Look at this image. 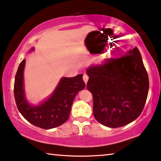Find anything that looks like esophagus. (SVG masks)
I'll return each mask as SVG.
<instances>
[{
  "label": "esophagus",
  "mask_w": 161,
  "mask_h": 161,
  "mask_svg": "<svg viewBox=\"0 0 161 161\" xmlns=\"http://www.w3.org/2000/svg\"><path fill=\"white\" fill-rule=\"evenodd\" d=\"M83 80H84V82H85V84H86V83H87V81H88V80H89V77H88V75H84V76H83Z\"/></svg>",
  "instance_id": "obj_1"
}]
</instances>
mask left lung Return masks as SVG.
Masks as SVG:
<instances>
[{
	"label": "left lung",
	"mask_w": 161,
	"mask_h": 161,
	"mask_svg": "<svg viewBox=\"0 0 161 161\" xmlns=\"http://www.w3.org/2000/svg\"><path fill=\"white\" fill-rule=\"evenodd\" d=\"M87 89L93 96L94 116L107 127L129 124L140 116L148 97L149 80L137 47L104 64L87 68Z\"/></svg>",
	"instance_id": "obj_1"
}]
</instances>
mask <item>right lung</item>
<instances>
[{
	"mask_svg": "<svg viewBox=\"0 0 161 161\" xmlns=\"http://www.w3.org/2000/svg\"><path fill=\"white\" fill-rule=\"evenodd\" d=\"M32 48L30 51H33ZM25 59L19 65L15 75L14 97L18 109L30 123L44 129L63 124L69 119L71 107L76 95L85 87L82 75L62 77L50 97L37 106L31 105L25 97L23 72Z\"/></svg>",
	"mask_w": 161,
	"mask_h": 161,
	"instance_id": "1",
	"label": "right lung"
}]
</instances>
